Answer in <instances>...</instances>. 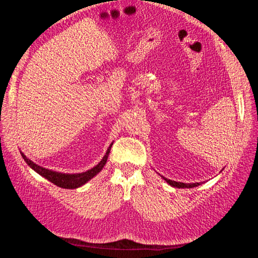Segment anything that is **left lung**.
<instances>
[{"label": "left lung", "mask_w": 258, "mask_h": 258, "mask_svg": "<svg viewBox=\"0 0 258 258\" xmlns=\"http://www.w3.org/2000/svg\"><path fill=\"white\" fill-rule=\"evenodd\" d=\"M162 178L165 179V181L169 185H171L172 187H176V188H192V187H197V186L202 184V182H200V183H189V184L182 183V182H175V181H171V179H168V178L163 177V176H162Z\"/></svg>", "instance_id": "obj_1"}]
</instances>
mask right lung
Here are the masks:
<instances>
[{
    "instance_id": "obj_1",
    "label": "right lung",
    "mask_w": 258,
    "mask_h": 258,
    "mask_svg": "<svg viewBox=\"0 0 258 258\" xmlns=\"http://www.w3.org/2000/svg\"><path fill=\"white\" fill-rule=\"evenodd\" d=\"M112 145H113V143L110 146H108L105 155L103 156V158L101 159V161L98 163L97 166L91 168L90 170H87V171H86V172L72 173V174L71 173L57 172V171L43 168L41 166L36 165V163H34L32 160H30L22 152H20V154L22 156V158L25 159V161L27 162V165L31 169H33L35 172L40 174L41 176L45 177L46 179H48L49 182H51L54 185L61 187V188L74 189V188H79V187H81L84 184L87 183L89 179H91L93 176H96L100 172V171L103 169V167L105 166V163H106L108 154H110V152H111Z\"/></svg>"
}]
</instances>
